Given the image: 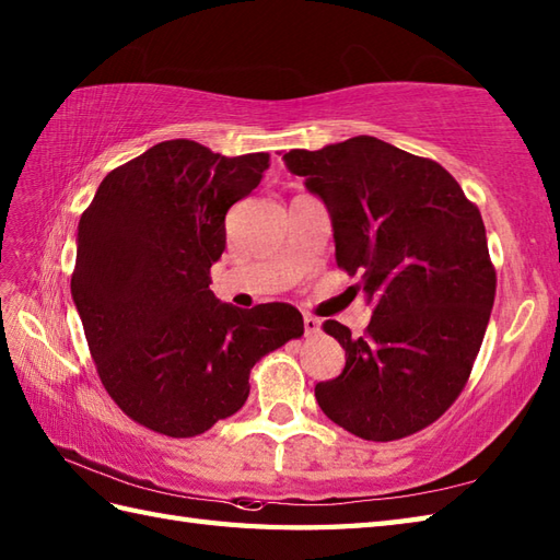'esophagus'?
<instances>
[{
	"label": "esophagus",
	"instance_id": "34e87169",
	"mask_svg": "<svg viewBox=\"0 0 560 560\" xmlns=\"http://www.w3.org/2000/svg\"><path fill=\"white\" fill-rule=\"evenodd\" d=\"M303 327H305V335L313 337V335H317V331H319V319L313 317V315H305L303 317Z\"/></svg>",
	"mask_w": 560,
	"mask_h": 560
}]
</instances>
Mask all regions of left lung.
Wrapping results in <instances>:
<instances>
[{"mask_svg":"<svg viewBox=\"0 0 560 560\" xmlns=\"http://www.w3.org/2000/svg\"><path fill=\"white\" fill-rule=\"evenodd\" d=\"M323 199L337 265L359 273L373 317L363 337L323 329L347 351L341 375L315 385L331 421L375 443L431 425L471 373L495 299L479 209L443 165L375 137L283 153Z\"/></svg>","mask_w":560,"mask_h":560,"instance_id":"8db88e82","label":"left lung"}]
</instances>
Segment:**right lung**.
Instances as JSON below:
<instances>
[{"label": "right lung", "mask_w": 560, "mask_h": 560, "mask_svg": "<svg viewBox=\"0 0 560 560\" xmlns=\"http://www.w3.org/2000/svg\"><path fill=\"white\" fill-rule=\"evenodd\" d=\"M267 168L265 151L229 159L161 141L105 175L81 213L71 299L101 383L151 431L192 438L229 419L253 365L303 335L289 303L241 311L209 289L225 213Z\"/></svg>", "instance_id": "obj_1"}]
</instances>
